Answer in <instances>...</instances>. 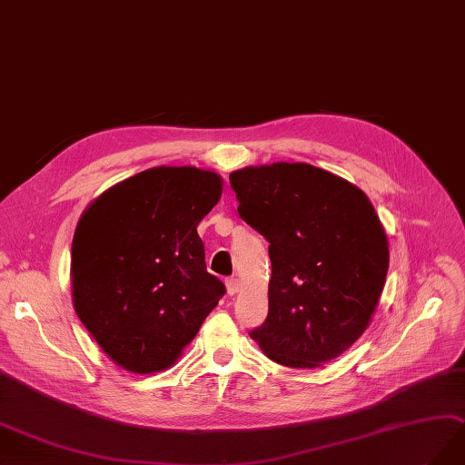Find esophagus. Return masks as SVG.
I'll return each mask as SVG.
<instances>
[{"instance_id":"1","label":"esophagus","mask_w":465,"mask_h":465,"mask_svg":"<svg viewBox=\"0 0 465 465\" xmlns=\"http://www.w3.org/2000/svg\"><path fill=\"white\" fill-rule=\"evenodd\" d=\"M226 289H228V295H235L239 291V280L237 278H228L226 280Z\"/></svg>"}]
</instances>
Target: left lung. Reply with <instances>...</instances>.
Returning <instances> with one entry per match:
<instances>
[{
    "label": "left lung",
    "mask_w": 465,
    "mask_h": 465,
    "mask_svg": "<svg viewBox=\"0 0 465 465\" xmlns=\"http://www.w3.org/2000/svg\"><path fill=\"white\" fill-rule=\"evenodd\" d=\"M237 213L270 243L268 316L251 337L273 362L316 368L368 328L389 270L387 235L364 192L306 163L230 174Z\"/></svg>",
    "instance_id": "1"
}]
</instances>
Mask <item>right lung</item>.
<instances>
[{
	"instance_id": "obj_1",
	"label": "right lung",
	"mask_w": 465,
	"mask_h": 465,
	"mask_svg": "<svg viewBox=\"0 0 465 465\" xmlns=\"http://www.w3.org/2000/svg\"><path fill=\"white\" fill-rule=\"evenodd\" d=\"M220 195L214 172L159 166L116 183L82 214L71 262L74 311L118 366L170 368L226 293L206 272L197 233Z\"/></svg>"
}]
</instances>
